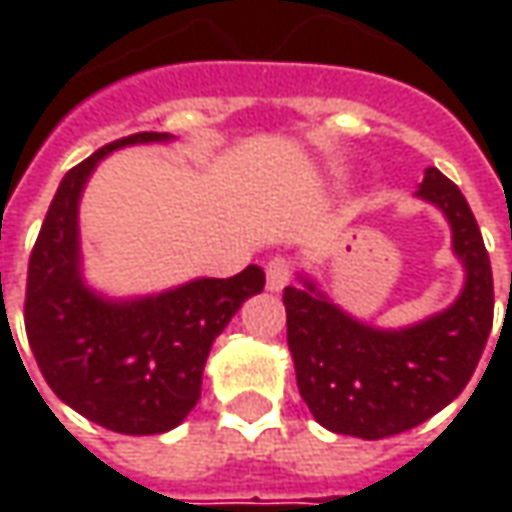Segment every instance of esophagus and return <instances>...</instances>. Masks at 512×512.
<instances>
[{
  "label": "esophagus",
  "instance_id": "esophagus-1",
  "mask_svg": "<svg viewBox=\"0 0 512 512\" xmlns=\"http://www.w3.org/2000/svg\"><path fill=\"white\" fill-rule=\"evenodd\" d=\"M267 273V290L270 293H279V290H285L290 285V279H293V265L282 259V256H276V259H270L265 267Z\"/></svg>",
  "mask_w": 512,
  "mask_h": 512
}]
</instances>
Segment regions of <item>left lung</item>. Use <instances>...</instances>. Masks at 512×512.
Here are the masks:
<instances>
[{"instance_id":"obj_1","label":"left lung","mask_w":512,"mask_h":512,"mask_svg":"<svg viewBox=\"0 0 512 512\" xmlns=\"http://www.w3.org/2000/svg\"><path fill=\"white\" fill-rule=\"evenodd\" d=\"M419 196L442 210L464 287L453 305L404 330L356 322L310 279L285 287L287 347L313 419L344 436L384 439L427 422L462 393L493 327V270L476 216L442 170Z\"/></svg>"}]
</instances>
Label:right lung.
I'll return each mask as SVG.
<instances>
[{"label": "right lung", "instance_id": "add662e5", "mask_svg": "<svg viewBox=\"0 0 512 512\" xmlns=\"http://www.w3.org/2000/svg\"><path fill=\"white\" fill-rule=\"evenodd\" d=\"M168 139L133 133L70 168L28 262L25 330L45 382L85 419L128 436L168 433L185 422L202 396L210 344L265 287L256 265L130 302H110L82 282L79 196L88 176L110 150Z\"/></svg>", "mask_w": 512, "mask_h": 512}]
</instances>
